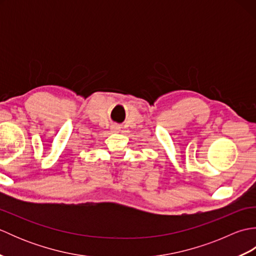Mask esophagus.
Here are the masks:
<instances>
[{
	"instance_id": "34e87169",
	"label": "esophagus",
	"mask_w": 256,
	"mask_h": 256,
	"mask_svg": "<svg viewBox=\"0 0 256 256\" xmlns=\"http://www.w3.org/2000/svg\"><path fill=\"white\" fill-rule=\"evenodd\" d=\"M116 130H118V128H116Z\"/></svg>"
}]
</instances>
